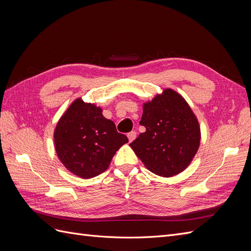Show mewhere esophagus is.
Here are the masks:
<instances>
[{
    "label": "esophagus",
    "instance_id": "esophagus-1",
    "mask_svg": "<svg viewBox=\"0 0 251 251\" xmlns=\"http://www.w3.org/2000/svg\"><path fill=\"white\" fill-rule=\"evenodd\" d=\"M127 138H128V142H132L135 138H136V132L132 131L127 134Z\"/></svg>",
    "mask_w": 251,
    "mask_h": 251
}]
</instances>
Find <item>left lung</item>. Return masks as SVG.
<instances>
[{"label": "left lung", "instance_id": "1", "mask_svg": "<svg viewBox=\"0 0 251 251\" xmlns=\"http://www.w3.org/2000/svg\"><path fill=\"white\" fill-rule=\"evenodd\" d=\"M140 125L147 130L130 147L149 171L172 177L191 164L200 147V126L191 107L176 91L164 89L144 102Z\"/></svg>", "mask_w": 251, "mask_h": 251}]
</instances>
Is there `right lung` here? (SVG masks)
I'll return each instance as SVG.
<instances>
[{
  "mask_svg": "<svg viewBox=\"0 0 251 251\" xmlns=\"http://www.w3.org/2000/svg\"><path fill=\"white\" fill-rule=\"evenodd\" d=\"M54 147L65 168L75 176L90 179L107 171L113 156L128 142L102 109L81 98L75 100L59 118Z\"/></svg>",
  "mask_w": 251,
  "mask_h": 251,
  "instance_id": "obj_1",
  "label": "right lung"
}]
</instances>
